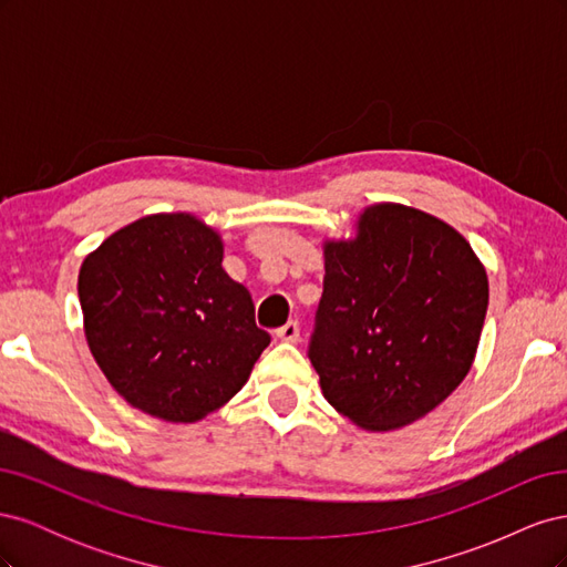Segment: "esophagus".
Segmentation results:
<instances>
[{"label": "esophagus", "mask_w": 567, "mask_h": 567, "mask_svg": "<svg viewBox=\"0 0 567 567\" xmlns=\"http://www.w3.org/2000/svg\"><path fill=\"white\" fill-rule=\"evenodd\" d=\"M277 338L284 342H298L300 340V323L298 321H288L281 329H277Z\"/></svg>", "instance_id": "34e87169"}]
</instances>
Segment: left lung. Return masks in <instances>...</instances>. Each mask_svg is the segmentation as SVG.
<instances>
[{"mask_svg":"<svg viewBox=\"0 0 567 567\" xmlns=\"http://www.w3.org/2000/svg\"><path fill=\"white\" fill-rule=\"evenodd\" d=\"M323 260L307 357L329 404L367 431H394L447 400L471 371L489 300L466 238L381 203L354 241L326 244Z\"/></svg>","mask_w":567,"mask_h":567,"instance_id":"obj_1","label":"left lung"}]
</instances>
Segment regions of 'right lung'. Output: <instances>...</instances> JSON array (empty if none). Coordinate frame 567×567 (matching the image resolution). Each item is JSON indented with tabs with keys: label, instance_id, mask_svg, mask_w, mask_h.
<instances>
[{
	"label": "right lung",
	"instance_id": "add662e5",
	"mask_svg": "<svg viewBox=\"0 0 567 567\" xmlns=\"http://www.w3.org/2000/svg\"><path fill=\"white\" fill-rule=\"evenodd\" d=\"M84 336L101 371L151 416L192 423L244 388L271 336L248 288L221 269V241L200 219L148 215L82 262Z\"/></svg>",
	"mask_w": 567,
	"mask_h": 567
}]
</instances>
